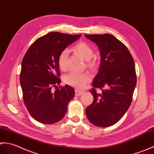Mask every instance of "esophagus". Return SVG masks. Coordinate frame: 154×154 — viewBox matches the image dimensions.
Returning <instances> with one entry per match:
<instances>
[{
	"label": "esophagus",
	"mask_w": 154,
	"mask_h": 154,
	"mask_svg": "<svg viewBox=\"0 0 154 154\" xmlns=\"http://www.w3.org/2000/svg\"><path fill=\"white\" fill-rule=\"evenodd\" d=\"M82 94H83L82 91L78 90V89H76V90H75V95H76V96H80V95H81Z\"/></svg>",
	"instance_id": "obj_1"
}]
</instances>
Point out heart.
Wrapping results in <instances>:
<instances>
[{"instance_id":"1","label":"heart","mask_w":154,"mask_h":154,"mask_svg":"<svg viewBox=\"0 0 154 154\" xmlns=\"http://www.w3.org/2000/svg\"><path fill=\"white\" fill-rule=\"evenodd\" d=\"M74 49L80 54L84 60H87V65L89 67L95 66V62L91 59L94 53V50L90 45L85 42H80L74 46ZM68 51L67 49H64L61 51L58 57V64L61 70L66 69V60ZM64 82L71 86L78 89L83 88L86 84L91 80L90 75L88 72H70L66 74L63 78Z\"/></svg>"}]
</instances>
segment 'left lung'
I'll list each match as a JSON object with an SVG mask.
<instances>
[{
    "label": "left lung",
    "mask_w": 154,
    "mask_h": 154,
    "mask_svg": "<svg viewBox=\"0 0 154 154\" xmlns=\"http://www.w3.org/2000/svg\"><path fill=\"white\" fill-rule=\"evenodd\" d=\"M85 36L96 44L101 55L90 91L94 101L86 108V115L94 125L108 127L117 123L131 104L136 85L134 61L127 47L112 35ZM95 87L104 90L97 92Z\"/></svg>",
    "instance_id": "8db88e82"
}]
</instances>
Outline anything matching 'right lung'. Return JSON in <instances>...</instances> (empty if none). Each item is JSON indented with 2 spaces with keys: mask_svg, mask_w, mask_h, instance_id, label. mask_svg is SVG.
<instances>
[{
  "mask_svg": "<svg viewBox=\"0 0 154 154\" xmlns=\"http://www.w3.org/2000/svg\"><path fill=\"white\" fill-rule=\"evenodd\" d=\"M80 37L50 32L37 39L23 58L20 80L23 101L32 117L41 123L51 125L60 121L74 97L72 87H60L58 57ZM53 87L56 90L53 91Z\"/></svg>",
  "mask_w": 154,
  "mask_h": 154,
  "instance_id": "obj_1",
  "label": "right lung"
}]
</instances>
